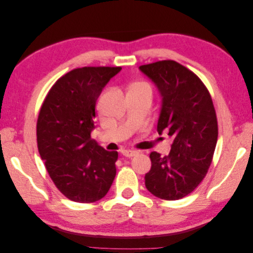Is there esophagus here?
Here are the masks:
<instances>
[{
    "instance_id": "34e87169",
    "label": "esophagus",
    "mask_w": 253,
    "mask_h": 253,
    "mask_svg": "<svg viewBox=\"0 0 253 253\" xmlns=\"http://www.w3.org/2000/svg\"><path fill=\"white\" fill-rule=\"evenodd\" d=\"M121 154L124 155L125 157H133V156H135L136 154H137V152L136 151H132V150H124L121 152Z\"/></svg>"
}]
</instances>
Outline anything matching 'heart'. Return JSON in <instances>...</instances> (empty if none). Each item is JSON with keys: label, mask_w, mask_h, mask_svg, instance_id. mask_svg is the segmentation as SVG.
<instances>
[{"label": "heart", "mask_w": 253, "mask_h": 253, "mask_svg": "<svg viewBox=\"0 0 253 253\" xmlns=\"http://www.w3.org/2000/svg\"><path fill=\"white\" fill-rule=\"evenodd\" d=\"M138 85H143V86H148V85H145V84H143V83H139Z\"/></svg>", "instance_id": "b5f03b06"}]
</instances>
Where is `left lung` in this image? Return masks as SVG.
<instances>
[{
  "label": "left lung",
  "instance_id": "8db88e82",
  "mask_svg": "<svg viewBox=\"0 0 253 253\" xmlns=\"http://www.w3.org/2000/svg\"><path fill=\"white\" fill-rule=\"evenodd\" d=\"M162 97L157 132L173 138L168 156L152 152L145 187L162 200L177 201L208 172L217 141V119L208 89L197 76L172 60L139 66Z\"/></svg>",
  "mask_w": 253,
  "mask_h": 253
}]
</instances>
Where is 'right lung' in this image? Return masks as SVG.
Returning a JSON list of instances; mask_svg holds the SVG:
<instances>
[{"instance_id": "add662e5", "label": "right lung", "mask_w": 253, "mask_h": 253, "mask_svg": "<svg viewBox=\"0 0 253 253\" xmlns=\"http://www.w3.org/2000/svg\"><path fill=\"white\" fill-rule=\"evenodd\" d=\"M121 67H81L65 74L45 98L37 122L40 156L56 187L68 200L94 203L116 176L117 152L90 138L96 101Z\"/></svg>"}]
</instances>
